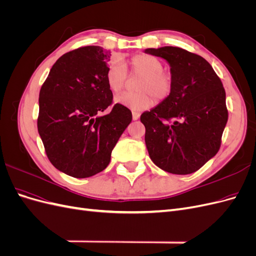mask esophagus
<instances>
[{
  "instance_id": "obj_1",
  "label": "esophagus",
  "mask_w": 256,
  "mask_h": 256,
  "mask_svg": "<svg viewBox=\"0 0 256 256\" xmlns=\"http://www.w3.org/2000/svg\"><path fill=\"white\" fill-rule=\"evenodd\" d=\"M138 118H140V113L132 112V120H138Z\"/></svg>"
}]
</instances>
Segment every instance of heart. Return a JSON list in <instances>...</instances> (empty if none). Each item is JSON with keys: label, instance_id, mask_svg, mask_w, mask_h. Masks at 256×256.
<instances>
[{"label": "heart", "instance_id": "1", "mask_svg": "<svg viewBox=\"0 0 256 256\" xmlns=\"http://www.w3.org/2000/svg\"><path fill=\"white\" fill-rule=\"evenodd\" d=\"M162 62L148 54H138L130 60V72L141 76L138 90L141 92H122L114 98V102L134 111H144L154 104V98L164 99L172 90V76L164 72ZM106 81L109 90L116 94L125 86L127 70L122 63H114L108 68Z\"/></svg>", "mask_w": 256, "mask_h": 256}]
</instances>
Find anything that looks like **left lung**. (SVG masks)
Here are the masks:
<instances>
[{
    "instance_id": "8db88e82",
    "label": "left lung",
    "mask_w": 256,
    "mask_h": 256,
    "mask_svg": "<svg viewBox=\"0 0 256 256\" xmlns=\"http://www.w3.org/2000/svg\"><path fill=\"white\" fill-rule=\"evenodd\" d=\"M144 52L164 58L172 76L170 95L141 115L150 157L166 172L191 174L220 148L228 116L226 90L212 65L198 54L177 47Z\"/></svg>"
}]
</instances>
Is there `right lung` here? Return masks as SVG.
<instances>
[{"label":"right lung","instance_id":"right-lung-1","mask_svg":"<svg viewBox=\"0 0 256 256\" xmlns=\"http://www.w3.org/2000/svg\"><path fill=\"white\" fill-rule=\"evenodd\" d=\"M111 54L99 46L65 53L51 68L40 92L37 128L46 154L58 171L76 178L95 175L132 120L126 106L112 104L106 81Z\"/></svg>","mask_w":256,"mask_h":256}]
</instances>
